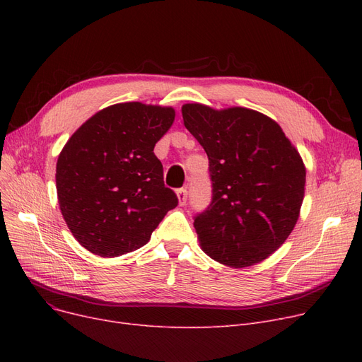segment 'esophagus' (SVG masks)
Instances as JSON below:
<instances>
[{"label":"esophagus","instance_id":"obj_1","mask_svg":"<svg viewBox=\"0 0 362 362\" xmlns=\"http://www.w3.org/2000/svg\"><path fill=\"white\" fill-rule=\"evenodd\" d=\"M177 199H179L180 205L186 204V201H187V191H186L185 187H182V189H179V191H177Z\"/></svg>","mask_w":362,"mask_h":362}]
</instances>
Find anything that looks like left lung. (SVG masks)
Returning a JSON list of instances; mask_svg holds the SVG:
<instances>
[{
  "mask_svg": "<svg viewBox=\"0 0 362 362\" xmlns=\"http://www.w3.org/2000/svg\"><path fill=\"white\" fill-rule=\"evenodd\" d=\"M185 127L205 149L213 187L194 217L202 250L235 269L279 250L298 221L305 167L281 127L242 107H182Z\"/></svg>",
  "mask_w": 362,
  "mask_h": 362,
  "instance_id": "8db88e82",
  "label": "left lung"
}]
</instances>
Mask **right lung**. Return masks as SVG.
Wrapping results in <instances>:
<instances>
[{"label":"right lung","mask_w":362,"mask_h":362,"mask_svg":"<svg viewBox=\"0 0 362 362\" xmlns=\"http://www.w3.org/2000/svg\"><path fill=\"white\" fill-rule=\"evenodd\" d=\"M175 122L171 107L123 103L85 122L57 161V195L70 232L100 257L144 246L179 199L164 186L154 146Z\"/></svg>","instance_id":"add662e5"}]
</instances>
